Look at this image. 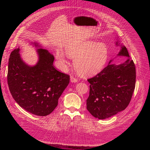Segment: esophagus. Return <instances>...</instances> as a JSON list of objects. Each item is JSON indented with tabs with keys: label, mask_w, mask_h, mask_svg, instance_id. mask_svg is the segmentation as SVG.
<instances>
[{
	"label": "esophagus",
	"mask_w": 150,
	"mask_h": 150,
	"mask_svg": "<svg viewBox=\"0 0 150 150\" xmlns=\"http://www.w3.org/2000/svg\"><path fill=\"white\" fill-rule=\"evenodd\" d=\"M77 81H78V79L74 77V76H70V81L72 83H76V82H77Z\"/></svg>",
	"instance_id": "34e87169"
}]
</instances>
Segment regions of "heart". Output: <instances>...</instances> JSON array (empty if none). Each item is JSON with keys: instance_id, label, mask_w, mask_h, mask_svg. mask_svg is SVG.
I'll list each match as a JSON object with an SVG mask.
<instances>
[{"instance_id": "heart-1", "label": "heart", "mask_w": 150, "mask_h": 150, "mask_svg": "<svg viewBox=\"0 0 150 150\" xmlns=\"http://www.w3.org/2000/svg\"><path fill=\"white\" fill-rule=\"evenodd\" d=\"M65 52L67 57L74 59V66L78 72L85 76L95 75L100 72L109 58L106 45L92 41L68 47ZM59 57L64 61L61 53L59 54Z\"/></svg>"}]
</instances>
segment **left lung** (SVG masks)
Listing matches in <instances>:
<instances>
[{
    "mask_svg": "<svg viewBox=\"0 0 150 150\" xmlns=\"http://www.w3.org/2000/svg\"><path fill=\"white\" fill-rule=\"evenodd\" d=\"M117 55L127 59L119 65L110 64L111 60L99 74L88 80L90 89L86 100L87 109L98 119H107L123 111L128 106L135 89V64L127 47L122 45Z\"/></svg>",
    "mask_w": 150,
    "mask_h": 150,
    "instance_id": "8db88e82",
    "label": "left lung"
}]
</instances>
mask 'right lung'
Segmentation results:
<instances>
[{
	"label": "right lung",
	"instance_id": "add662e5",
	"mask_svg": "<svg viewBox=\"0 0 150 150\" xmlns=\"http://www.w3.org/2000/svg\"><path fill=\"white\" fill-rule=\"evenodd\" d=\"M19 50L11 53L8 61L7 81L11 96L27 112L39 116L49 115L57 106L70 76L54 68V58L48 50L38 49V62L29 66L22 60Z\"/></svg>",
	"mask_w": 150,
	"mask_h": 150
}]
</instances>
